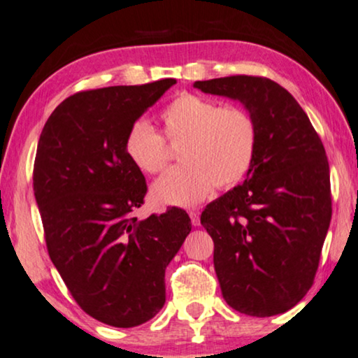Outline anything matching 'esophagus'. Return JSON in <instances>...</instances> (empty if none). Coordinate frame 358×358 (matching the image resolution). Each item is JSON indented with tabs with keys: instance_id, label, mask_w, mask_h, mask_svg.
Listing matches in <instances>:
<instances>
[{
	"instance_id": "1",
	"label": "esophagus",
	"mask_w": 358,
	"mask_h": 358,
	"mask_svg": "<svg viewBox=\"0 0 358 358\" xmlns=\"http://www.w3.org/2000/svg\"><path fill=\"white\" fill-rule=\"evenodd\" d=\"M189 217H190V222H192L194 227H199L201 225V212L199 210H189Z\"/></svg>"
}]
</instances>
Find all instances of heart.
<instances>
[{
    "label": "heart",
    "instance_id": "1",
    "mask_svg": "<svg viewBox=\"0 0 358 358\" xmlns=\"http://www.w3.org/2000/svg\"><path fill=\"white\" fill-rule=\"evenodd\" d=\"M162 134L136 122L124 138V151L139 171L161 174L171 162V146H180L178 169L152 187L156 201L194 206L212 192L213 185L230 189L252 168L258 146L253 115L238 105L220 106L194 94H182L159 115Z\"/></svg>",
    "mask_w": 358,
    "mask_h": 358
}]
</instances>
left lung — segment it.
<instances>
[{"label":"left lung","instance_id":"left-lung-1","mask_svg":"<svg viewBox=\"0 0 358 358\" xmlns=\"http://www.w3.org/2000/svg\"><path fill=\"white\" fill-rule=\"evenodd\" d=\"M238 100L253 115L258 146L243 184L203 208L222 296L238 313H286L314 282L332 217L326 150L286 88L266 77L194 82Z\"/></svg>","mask_w":358,"mask_h":358}]
</instances>
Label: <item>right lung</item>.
Segmentation results:
<instances>
[{
    "label": "right lung",
    "mask_w": 358,
    "mask_h": 358,
    "mask_svg": "<svg viewBox=\"0 0 358 358\" xmlns=\"http://www.w3.org/2000/svg\"><path fill=\"white\" fill-rule=\"evenodd\" d=\"M174 78L78 92L41 133L32 185L45 247L72 298L96 321L134 327L166 303L164 271L190 231L169 207L145 220L146 179L124 151L128 129Z\"/></svg>",
    "instance_id": "right-lung-1"
}]
</instances>
